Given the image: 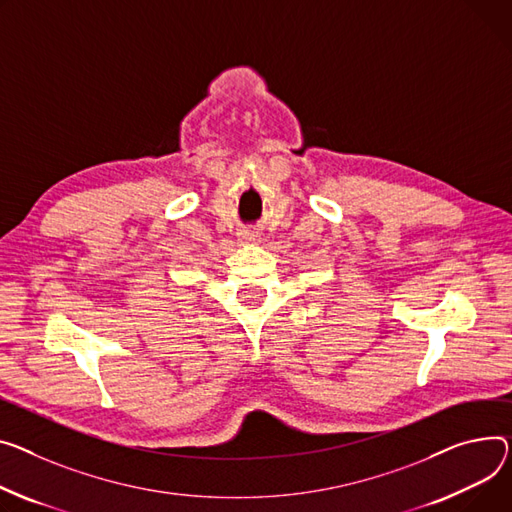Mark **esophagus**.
<instances>
[{
    "label": "esophagus",
    "instance_id": "34e87169",
    "mask_svg": "<svg viewBox=\"0 0 512 512\" xmlns=\"http://www.w3.org/2000/svg\"><path fill=\"white\" fill-rule=\"evenodd\" d=\"M241 243H245V245H255V243H259V236H257L255 232H243V234H241Z\"/></svg>",
    "mask_w": 512,
    "mask_h": 512
}]
</instances>
